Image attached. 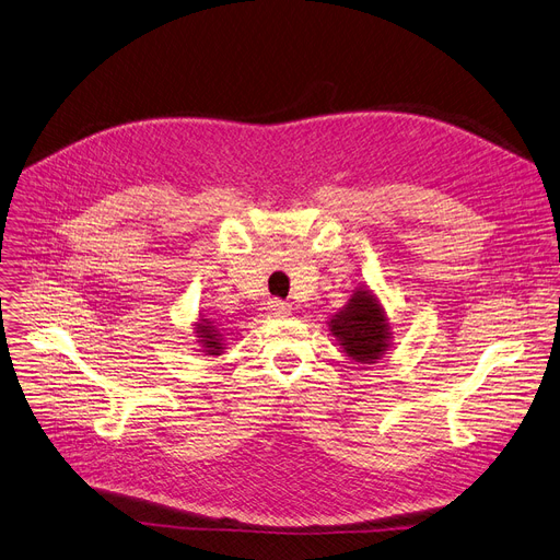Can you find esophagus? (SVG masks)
I'll return each mask as SVG.
<instances>
[{"instance_id": "esophagus-1", "label": "esophagus", "mask_w": 560, "mask_h": 560, "mask_svg": "<svg viewBox=\"0 0 560 560\" xmlns=\"http://www.w3.org/2000/svg\"><path fill=\"white\" fill-rule=\"evenodd\" d=\"M266 310H268V315H273V317H284V315H289V303H284V301H278V299H271L266 303Z\"/></svg>"}]
</instances>
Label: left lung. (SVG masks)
I'll return each instance as SVG.
<instances>
[{
    "instance_id": "8db88e82",
    "label": "left lung",
    "mask_w": 560,
    "mask_h": 560,
    "mask_svg": "<svg viewBox=\"0 0 560 560\" xmlns=\"http://www.w3.org/2000/svg\"><path fill=\"white\" fill-rule=\"evenodd\" d=\"M330 330L358 363H374L388 342L386 317L368 289L353 294L349 305L330 322Z\"/></svg>"
}]
</instances>
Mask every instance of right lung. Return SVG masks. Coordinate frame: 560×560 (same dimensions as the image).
Returning <instances> with one entry per match:
<instances>
[{"mask_svg":"<svg viewBox=\"0 0 560 560\" xmlns=\"http://www.w3.org/2000/svg\"><path fill=\"white\" fill-rule=\"evenodd\" d=\"M199 338H202V342H205V347L209 349V355L211 353H215L218 349H220V342H218V330L211 326V322H207V324H199Z\"/></svg>","mask_w":560,"mask_h":560,"instance_id":"add662e5","label":"right lung"}]
</instances>
